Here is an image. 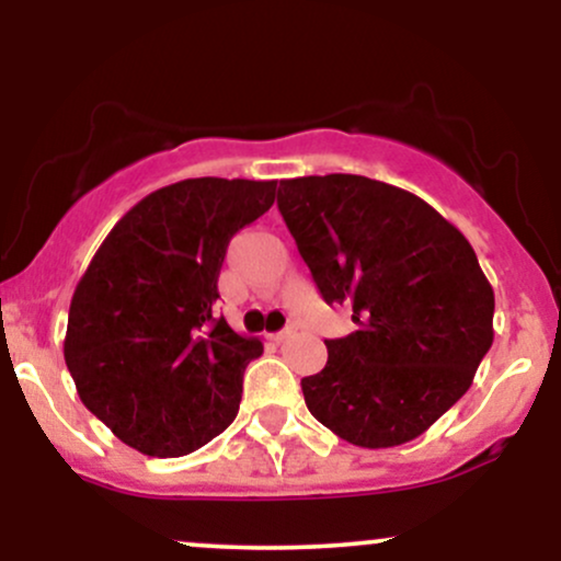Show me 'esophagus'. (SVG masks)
I'll return each mask as SVG.
<instances>
[{
  "instance_id": "1",
  "label": "esophagus",
  "mask_w": 561,
  "mask_h": 561,
  "mask_svg": "<svg viewBox=\"0 0 561 561\" xmlns=\"http://www.w3.org/2000/svg\"><path fill=\"white\" fill-rule=\"evenodd\" d=\"M293 327H285V330H282V332H276V334H272V337L276 340V343H285V340L287 337H293Z\"/></svg>"
}]
</instances>
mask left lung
Segmentation results:
<instances>
[{
    "label": "left lung",
    "mask_w": 561,
    "mask_h": 561,
    "mask_svg": "<svg viewBox=\"0 0 561 561\" xmlns=\"http://www.w3.org/2000/svg\"><path fill=\"white\" fill-rule=\"evenodd\" d=\"M279 214L321 298L353 308L347 337L302 377L306 405L362 448L420 437L459 401L493 345V287L433 205L353 173L279 182Z\"/></svg>",
    "instance_id": "8db88e82"
}]
</instances>
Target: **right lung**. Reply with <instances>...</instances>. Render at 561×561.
I'll return each instance as SVG.
<instances>
[{
  "mask_svg": "<svg viewBox=\"0 0 561 561\" xmlns=\"http://www.w3.org/2000/svg\"><path fill=\"white\" fill-rule=\"evenodd\" d=\"M274 197L276 182L184 179L139 199L94 253L62 351L83 405L126 446L186 456L234 422L263 345L214 317L218 274Z\"/></svg>",
  "mask_w": 561,
  "mask_h": 561,
  "instance_id": "add662e5",
  "label": "right lung"
}]
</instances>
